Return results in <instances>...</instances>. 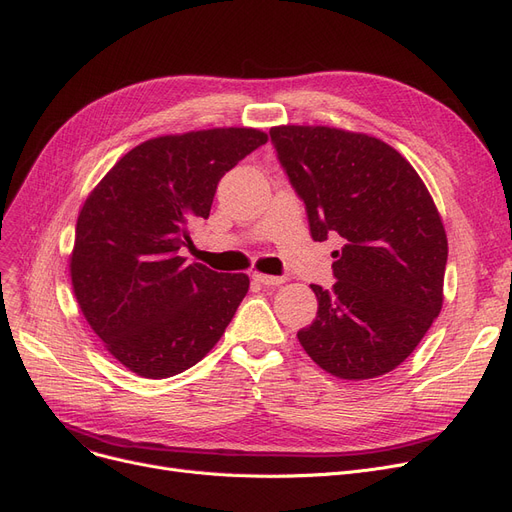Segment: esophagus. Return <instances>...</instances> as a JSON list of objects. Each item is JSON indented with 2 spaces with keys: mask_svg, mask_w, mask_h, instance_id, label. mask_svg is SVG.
I'll list each match as a JSON object with an SVG mask.
<instances>
[{
  "mask_svg": "<svg viewBox=\"0 0 512 512\" xmlns=\"http://www.w3.org/2000/svg\"><path fill=\"white\" fill-rule=\"evenodd\" d=\"M253 278L263 287H280L287 282L285 276H270V274H253Z\"/></svg>",
  "mask_w": 512,
  "mask_h": 512,
  "instance_id": "1",
  "label": "esophagus"
}]
</instances>
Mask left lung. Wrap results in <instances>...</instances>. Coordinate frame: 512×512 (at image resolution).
Segmentation results:
<instances>
[{
    "instance_id": "1",
    "label": "left lung",
    "mask_w": 512,
    "mask_h": 512,
    "mask_svg": "<svg viewBox=\"0 0 512 512\" xmlns=\"http://www.w3.org/2000/svg\"><path fill=\"white\" fill-rule=\"evenodd\" d=\"M304 200L310 234L344 240L335 285H310L318 312L297 333L312 361L342 380L399 367L443 306L447 236L413 166L384 141L329 126L270 130Z\"/></svg>"
}]
</instances>
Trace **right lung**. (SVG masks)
Wrapping results in <instances>:
<instances>
[{"mask_svg":"<svg viewBox=\"0 0 512 512\" xmlns=\"http://www.w3.org/2000/svg\"><path fill=\"white\" fill-rule=\"evenodd\" d=\"M268 141L255 128H211L130 149L86 198L71 253L75 299L105 348L149 380L211 352L249 291L179 255L208 219L221 177Z\"/></svg>","mask_w":512,"mask_h":512,"instance_id":"add662e5","label":"right lung"}]
</instances>
